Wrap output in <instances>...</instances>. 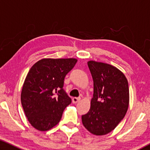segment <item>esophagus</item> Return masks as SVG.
Returning <instances> with one entry per match:
<instances>
[{"label": "esophagus", "instance_id": "1", "mask_svg": "<svg viewBox=\"0 0 150 150\" xmlns=\"http://www.w3.org/2000/svg\"><path fill=\"white\" fill-rule=\"evenodd\" d=\"M72 100H73V103H77L78 102H79V101L81 100V98H79H79L74 97V98H73Z\"/></svg>", "mask_w": 150, "mask_h": 150}]
</instances>
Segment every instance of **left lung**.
<instances>
[{
    "label": "left lung",
    "mask_w": 150,
    "mask_h": 150,
    "mask_svg": "<svg viewBox=\"0 0 150 150\" xmlns=\"http://www.w3.org/2000/svg\"><path fill=\"white\" fill-rule=\"evenodd\" d=\"M93 79V97L89 111L81 119L91 134L103 136L112 131L125 116L129 105L128 83L115 66L88 61Z\"/></svg>",
    "instance_id": "left-lung-1"
}]
</instances>
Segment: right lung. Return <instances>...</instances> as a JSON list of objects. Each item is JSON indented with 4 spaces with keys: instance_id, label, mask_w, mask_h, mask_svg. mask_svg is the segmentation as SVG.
I'll return each mask as SVG.
<instances>
[{
    "instance_id": "add662e5",
    "label": "right lung",
    "mask_w": 150,
    "mask_h": 150,
    "mask_svg": "<svg viewBox=\"0 0 150 150\" xmlns=\"http://www.w3.org/2000/svg\"><path fill=\"white\" fill-rule=\"evenodd\" d=\"M77 62L75 58H44L30 68L22 86L21 103L28 120L36 130L54 128L71 103L63 87L65 77Z\"/></svg>"
}]
</instances>
